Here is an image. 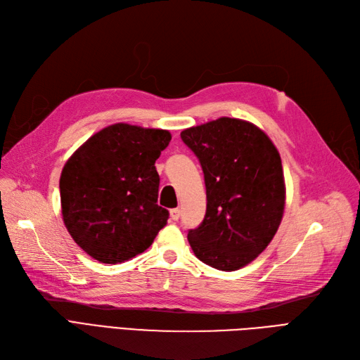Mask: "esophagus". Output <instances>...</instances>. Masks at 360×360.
Here are the masks:
<instances>
[{
  "label": "esophagus",
  "instance_id": "1",
  "mask_svg": "<svg viewBox=\"0 0 360 360\" xmlns=\"http://www.w3.org/2000/svg\"><path fill=\"white\" fill-rule=\"evenodd\" d=\"M181 217V211L178 210V207H175V210H170V218L173 219V221H178Z\"/></svg>",
  "mask_w": 360,
  "mask_h": 360
}]
</instances>
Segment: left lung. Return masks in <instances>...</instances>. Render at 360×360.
<instances>
[{"instance_id": "8db88e82", "label": "left lung", "mask_w": 360, "mask_h": 360, "mask_svg": "<svg viewBox=\"0 0 360 360\" xmlns=\"http://www.w3.org/2000/svg\"><path fill=\"white\" fill-rule=\"evenodd\" d=\"M184 143L199 158L206 215L188 231L195 257L224 272L259 257L274 239L285 207L281 157L262 129L221 117L185 129Z\"/></svg>"}]
</instances>
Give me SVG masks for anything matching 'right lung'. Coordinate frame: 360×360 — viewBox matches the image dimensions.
Returning a JSON list of instances; mask_svg holds the SVG:
<instances>
[{"mask_svg":"<svg viewBox=\"0 0 360 360\" xmlns=\"http://www.w3.org/2000/svg\"><path fill=\"white\" fill-rule=\"evenodd\" d=\"M167 130L112 124L92 134L67 160L60 178L68 233L101 263L131 260L154 242L169 212L157 205L155 160Z\"/></svg>","mask_w":360,"mask_h":360,"instance_id":"right-lung-1","label":"right lung"}]
</instances>
